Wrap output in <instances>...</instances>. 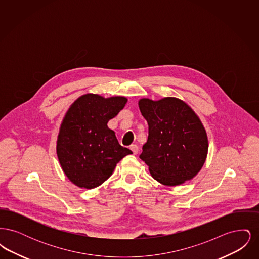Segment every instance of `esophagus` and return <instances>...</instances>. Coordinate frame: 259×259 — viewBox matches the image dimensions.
I'll list each match as a JSON object with an SVG mask.
<instances>
[{
	"label": "esophagus",
	"mask_w": 259,
	"mask_h": 259,
	"mask_svg": "<svg viewBox=\"0 0 259 259\" xmlns=\"http://www.w3.org/2000/svg\"><path fill=\"white\" fill-rule=\"evenodd\" d=\"M130 149L132 150V152H133L134 154L138 153V146H137V145H131V146H130Z\"/></svg>",
	"instance_id": "esophagus-1"
}]
</instances>
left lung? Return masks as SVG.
Instances as JSON below:
<instances>
[{
	"mask_svg": "<svg viewBox=\"0 0 259 259\" xmlns=\"http://www.w3.org/2000/svg\"><path fill=\"white\" fill-rule=\"evenodd\" d=\"M148 124V142L140 158L152 178L167 186L185 184L202 169L208 154L207 132L185 102L175 97L139 101Z\"/></svg>",
	"mask_w": 259,
	"mask_h": 259,
	"instance_id": "1",
	"label": "left lung"
}]
</instances>
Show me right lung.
I'll use <instances>...</instances> for the list:
<instances>
[{"label": "right lung", "mask_w": 259, "mask_h": 259, "mask_svg": "<svg viewBox=\"0 0 259 259\" xmlns=\"http://www.w3.org/2000/svg\"><path fill=\"white\" fill-rule=\"evenodd\" d=\"M127 98H104L88 93L76 99L66 112L56 144L62 170L78 187L95 188L106 182L129 148L119 145L109 120L117 115Z\"/></svg>", "instance_id": "right-lung-1"}]
</instances>
